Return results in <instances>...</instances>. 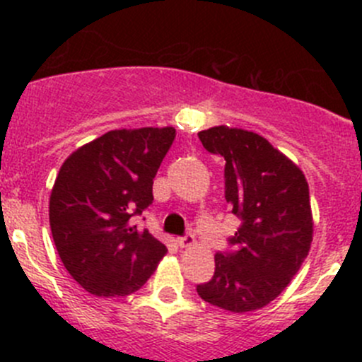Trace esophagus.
Masks as SVG:
<instances>
[{"instance_id":"34e87169","label":"esophagus","mask_w":362,"mask_h":362,"mask_svg":"<svg viewBox=\"0 0 362 362\" xmlns=\"http://www.w3.org/2000/svg\"><path fill=\"white\" fill-rule=\"evenodd\" d=\"M177 243L180 249H189V247L194 245V236L192 235H185V236H180V238H177Z\"/></svg>"}]
</instances>
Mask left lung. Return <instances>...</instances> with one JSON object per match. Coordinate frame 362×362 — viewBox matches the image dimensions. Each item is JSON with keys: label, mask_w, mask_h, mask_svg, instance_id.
I'll return each mask as SVG.
<instances>
[{"label": "left lung", "mask_w": 362, "mask_h": 362, "mask_svg": "<svg viewBox=\"0 0 362 362\" xmlns=\"http://www.w3.org/2000/svg\"><path fill=\"white\" fill-rule=\"evenodd\" d=\"M203 147L226 160V202L242 218L229 243L215 254L210 282L196 287L217 308L247 313L272 303L293 280L313 238L305 175L261 134L228 126L199 131Z\"/></svg>", "instance_id": "obj_1"}]
</instances>
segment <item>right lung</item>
Returning <instances> with one entry per match:
<instances>
[{"label": "right lung", "mask_w": 362, "mask_h": 362, "mask_svg": "<svg viewBox=\"0 0 362 362\" xmlns=\"http://www.w3.org/2000/svg\"><path fill=\"white\" fill-rule=\"evenodd\" d=\"M175 129H115L76 148L50 192V231L69 275L101 298L140 289L166 247L131 217L152 204V184Z\"/></svg>", "instance_id": "add662e5"}]
</instances>
